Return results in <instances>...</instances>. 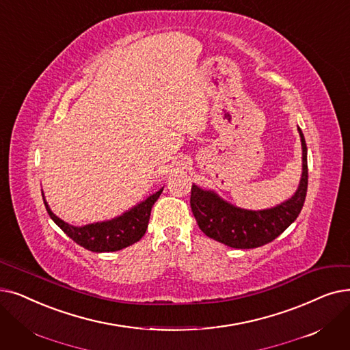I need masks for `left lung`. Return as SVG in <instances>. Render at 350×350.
<instances>
[{
    "label": "left lung",
    "instance_id": "1",
    "mask_svg": "<svg viewBox=\"0 0 350 350\" xmlns=\"http://www.w3.org/2000/svg\"><path fill=\"white\" fill-rule=\"evenodd\" d=\"M303 148V173L300 186L292 199L278 207L252 211L223 202L215 193L191 186L190 207L200 230L226 246L254 249L275 240L299 216L308 191V147L297 127Z\"/></svg>",
    "mask_w": 350,
    "mask_h": 350
}]
</instances>
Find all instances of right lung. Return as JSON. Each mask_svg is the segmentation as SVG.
<instances>
[{
  "label": "right lung",
  "instance_id": "add662e5",
  "mask_svg": "<svg viewBox=\"0 0 350 350\" xmlns=\"http://www.w3.org/2000/svg\"><path fill=\"white\" fill-rule=\"evenodd\" d=\"M161 191L163 189L150 196L143 203L133 207L130 211L124 213L123 216L110 221L87 224L83 227H74L64 223L50 210L45 200L44 204L54 223L77 245L96 253L116 252L133 245V243L139 241L144 236L150 220L151 207L159 199Z\"/></svg>",
  "mask_w": 350,
  "mask_h": 350
}]
</instances>
